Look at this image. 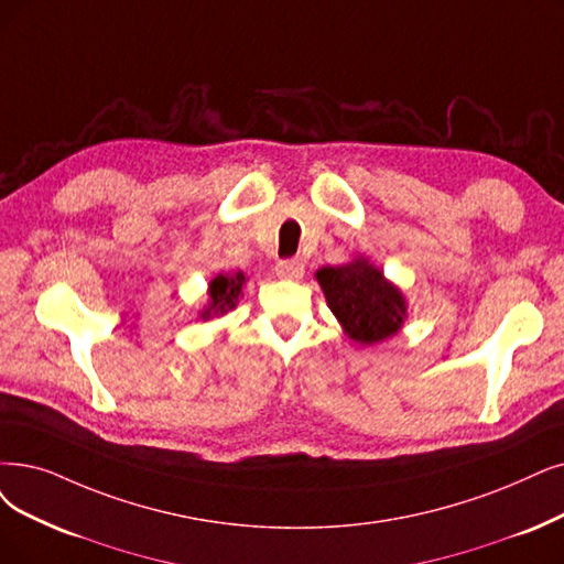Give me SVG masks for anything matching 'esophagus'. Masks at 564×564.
<instances>
[{"label":"esophagus","instance_id":"obj_1","mask_svg":"<svg viewBox=\"0 0 564 564\" xmlns=\"http://www.w3.org/2000/svg\"><path fill=\"white\" fill-rule=\"evenodd\" d=\"M275 273L280 280H301L305 275L303 259H284L275 265Z\"/></svg>","mask_w":564,"mask_h":564}]
</instances>
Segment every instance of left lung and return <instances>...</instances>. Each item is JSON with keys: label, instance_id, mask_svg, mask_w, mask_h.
Returning <instances> with one entry per match:
<instances>
[{"label": "left lung", "instance_id": "1", "mask_svg": "<svg viewBox=\"0 0 564 564\" xmlns=\"http://www.w3.org/2000/svg\"><path fill=\"white\" fill-rule=\"evenodd\" d=\"M314 278L345 335L358 345L387 340L402 328L408 317L402 291L364 257L345 265H324Z\"/></svg>", "mask_w": 564, "mask_h": 564}]
</instances>
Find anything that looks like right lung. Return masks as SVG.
<instances>
[{"instance_id": "1", "label": "right lung", "mask_w": 564, "mask_h": 564, "mask_svg": "<svg viewBox=\"0 0 564 564\" xmlns=\"http://www.w3.org/2000/svg\"><path fill=\"white\" fill-rule=\"evenodd\" d=\"M242 284L245 275L240 270L238 273H219L208 284V305L200 310L198 317L208 322L210 317H219V314H227L229 310H234L242 294Z\"/></svg>"}]
</instances>
